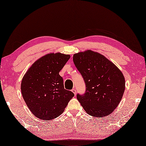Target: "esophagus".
I'll use <instances>...</instances> for the list:
<instances>
[{"label": "esophagus", "instance_id": "1", "mask_svg": "<svg viewBox=\"0 0 146 146\" xmlns=\"http://www.w3.org/2000/svg\"><path fill=\"white\" fill-rule=\"evenodd\" d=\"M72 92L74 93V94L75 96L76 95V94H77V92H76V89H75V88H73V89L72 90Z\"/></svg>", "mask_w": 146, "mask_h": 146}]
</instances>
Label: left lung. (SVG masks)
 Here are the masks:
<instances>
[{
	"mask_svg": "<svg viewBox=\"0 0 146 146\" xmlns=\"http://www.w3.org/2000/svg\"><path fill=\"white\" fill-rule=\"evenodd\" d=\"M74 63L82 75L86 92L77 99L90 115L103 117L119 104L125 88L120 69L103 54L87 50L73 55Z\"/></svg>",
	"mask_w": 146,
	"mask_h": 146,
	"instance_id": "left-lung-1",
	"label": "left lung"
}]
</instances>
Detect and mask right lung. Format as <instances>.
<instances>
[{"label":"right lung","instance_id":"right-lung-1","mask_svg":"<svg viewBox=\"0 0 146 146\" xmlns=\"http://www.w3.org/2000/svg\"><path fill=\"white\" fill-rule=\"evenodd\" d=\"M69 54L49 53L36 60L23 78L21 90L27 106L38 118L50 121L64 112L74 94L65 90L59 74Z\"/></svg>","mask_w":146,"mask_h":146}]
</instances>
